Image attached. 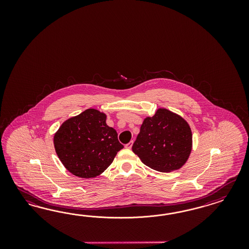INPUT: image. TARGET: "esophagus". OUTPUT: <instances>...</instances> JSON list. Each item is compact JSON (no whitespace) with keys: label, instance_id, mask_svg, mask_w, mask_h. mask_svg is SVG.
<instances>
[{"label":"esophagus","instance_id":"obj_1","mask_svg":"<svg viewBox=\"0 0 249 249\" xmlns=\"http://www.w3.org/2000/svg\"><path fill=\"white\" fill-rule=\"evenodd\" d=\"M132 144H133V141H130L128 143H127L126 145H125V148H126V149H131V147H132Z\"/></svg>","mask_w":249,"mask_h":249}]
</instances>
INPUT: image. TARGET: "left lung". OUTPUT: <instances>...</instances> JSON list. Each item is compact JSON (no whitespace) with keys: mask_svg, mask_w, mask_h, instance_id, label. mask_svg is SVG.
<instances>
[{"mask_svg":"<svg viewBox=\"0 0 249 249\" xmlns=\"http://www.w3.org/2000/svg\"><path fill=\"white\" fill-rule=\"evenodd\" d=\"M192 131L179 115L159 108L147 117L137 136L132 151L145 165L161 173L180 169L192 151Z\"/></svg>","mask_w":249,"mask_h":249,"instance_id":"8db88e82","label":"left lung"}]
</instances>
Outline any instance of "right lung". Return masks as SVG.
I'll return each mask as SVG.
<instances>
[{
  "label": "right lung",
  "mask_w": 249,
  "mask_h": 249,
  "mask_svg": "<svg viewBox=\"0 0 249 249\" xmlns=\"http://www.w3.org/2000/svg\"><path fill=\"white\" fill-rule=\"evenodd\" d=\"M105 114L89 108L65 121L53 137L55 152L72 174L94 178L113 161L123 145L117 131L106 123Z\"/></svg>",
  "instance_id": "obj_1"
}]
</instances>
